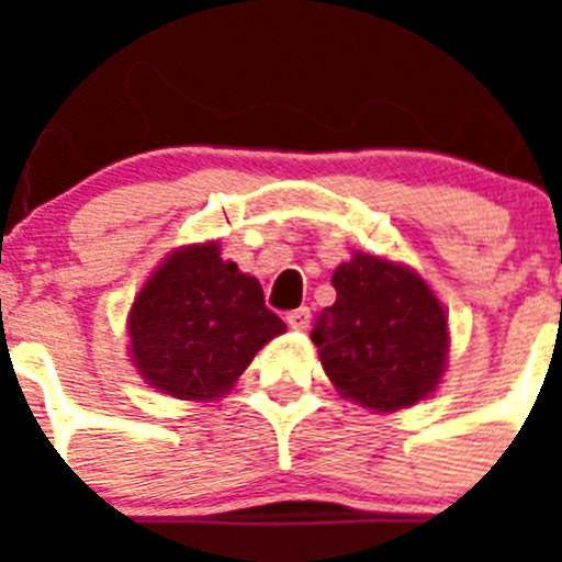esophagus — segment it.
<instances>
[{"mask_svg":"<svg viewBox=\"0 0 562 562\" xmlns=\"http://www.w3.org/2000/svg\"><path fill=\"white\" fill-rule=\"evenodd\" d=\"M310 321H312V312L306 310V306H301V310H292L290 315H286V324H290L295 331L310 329Z\"/></svg>","mask_w":562,"mask_h":562,"instance_id":"1","label":"esophagus"}]
</instances>
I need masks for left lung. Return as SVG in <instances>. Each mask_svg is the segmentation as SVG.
Returning a JSON list of instances; mask_svg holds the SVG:
<instances>
[{
	"label": "left lung",
	"instance_id": "1",
	"mask_svg": "<svg viewBox=\"0 0 562 562\" xmlns=\"http://www.w3.org/2000/svg\"><path fill=\"white\" fill-rule=\"evenodd\" d=\"M337 301L312 329L337 389L374 411H400L430 394L448 357V317L416 272L357 252L331 276Z\"/></svg>",
	"mask_w": 562,
	"mask_h": 562
}]
</instances>
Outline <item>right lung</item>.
I'll return each mask as SVG.
<instances>
[{
  "label": "right lung",
  "instance_id": "add662e5",
  "mask_svg": "<svg viewBox=\"0 0 562 562\" xmlns=\"http://www.w3.org/2000/svg\"><path fill=\"white\" fill-rule=\"evenodd\" d=\"M286 331L256 278L222 261L220 245L177 250L134 297L132 362L177 400L225 394L256 351Z\"/></svg>",
  "mask_w": 562,
  "mask_h": 562
}]
</instances>
